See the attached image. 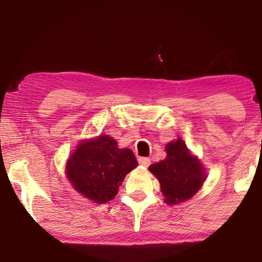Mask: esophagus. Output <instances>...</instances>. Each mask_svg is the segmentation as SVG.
I'll return each instance as SVG.
<instances>
[{"label":"esophagus","mask_w":262,"mask_h":262,"mask_svg":"<svg viewBox=\"0 0 262 262\" xmlns=\"http://www.w3.org/2000/svg\"><path fill=\"white\" fill-rule=\"evenodd\" d=\"M139 163H140L141 166L148 167L150 165V159L148 157H140L139 158Z\"/></svg>","instance_id":"esophagus-1"}]
</instances>
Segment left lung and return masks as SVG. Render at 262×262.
I'll return each mask as SVG.
<instances>
[{
  "label": "left lung",
  "mask_w": 262,
  "mask_h": 262,
  "mask_svg": "<svg viewBox=\"0 0 262 262\" xmlns=\"http://www.w3.org/2000/svg\"><path fill=\"white\" fill-rule=\"evenodd\" d=\"M165 150L166 158L150 165L149 170L161 184L165 203L177 205L193 198L207 176L201 162L181 139L167 143Z\"/></svg>",
  "instance_id": "8db88e82"
}]
</instances>
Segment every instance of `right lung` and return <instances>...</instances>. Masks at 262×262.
Instances as JSON below:
<instances>
[{
    "mask_svg": "<svg viewBox=\"0 0 262 262\" xmlns=\"http://www.w3.org/2000/svg\"><path fill=\"white\" fill-rule=\"evenodd\" d=\"M130 149L118 148L113 137L100 135L78 144L66 165L73 187L95 203H106L118 194L128 172L137 166Z\"/></svg>",
    "mask_w": 262,
    "mask_h": 262,
    "instance_id": "1",
    "label": "right lung"
}]
</instances>
